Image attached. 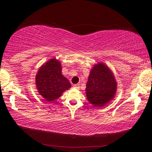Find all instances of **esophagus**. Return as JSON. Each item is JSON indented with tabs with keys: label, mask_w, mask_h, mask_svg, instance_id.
<instances>
[{
	"label": "esophagus",
	"mask_w": 152,
	"mask_h": 152,
	"mask_svg": "<svg viewBox=\"0 0 152 152\" xmlns=\"http://www.w3.org/2000/svg\"><path fill=\"white\" fill-rule=\"evenodd\" d=\"M73 87H74V88H76V89H79V85H73Z\"/></svg>",
	"instance_id": "esophagus-1"
}]
</instances>
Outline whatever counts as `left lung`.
<instances>
[{"label": "left lung", "mask_w": 152, "mask_h": 152, "mask_svg": "<svg viewBox=\"0 0 152 152\" xmlns=\"http://www.w3.org/2000/svg\"><path fill=\"white\" fill-rule=\"evenodd\" d=\"M85 90L87 100L94 107H104L113 100L117 82L111 70L102 62L95 65L90 70Z\"/></svg>", "instance_id": "1"}]
</instances>
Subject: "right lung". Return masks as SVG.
I'll return each instance as SVG.
<instances>
[{
	"mask_svg": "<svg viewBox=\"0 0 152 152\" xmlns=\"http://www.w3.org/2000/svg\"><path fill=\"white\" fill-rule=\"evenodd\" d=\"M35 82L38 93L49 102L59 99L63 92L71 87L69 81L62 74L61 62L54 58L39 67Z\"/></svg>",
	"mask_w": 152,
	"mask_h": 152,
	"instance_id": "add662e5",
	"label": "right lung"
}]
</instances>
